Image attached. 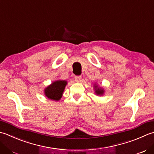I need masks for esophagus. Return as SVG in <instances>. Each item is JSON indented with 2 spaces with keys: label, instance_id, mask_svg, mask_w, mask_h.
<instances>
[{
  "label": "esophagus",
  "instance_id": "1",
  "mask_svg": "<svg viewBox=\"0 0 154 154\" xmlns=\"http://www.w3.org/2000/svg\"><path fill=\"white\" fill-rule=\"evenodd\" d=\"M75 80L76 82H80L81 80V76L79 75V76H75Z\"/></svg>",
  "mask_w": 154,
  "mask_h": 154
}]
</instances>
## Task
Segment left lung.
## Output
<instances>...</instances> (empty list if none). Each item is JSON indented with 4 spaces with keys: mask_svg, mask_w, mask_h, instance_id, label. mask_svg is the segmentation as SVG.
Here are the masks:
<instances>
[{
    "mask_svg": "<svg viewBox=\"0 0 154 154\" xmlns=\"http://www.w3.org/2000/svg\"><path fill=\"white\" fill-rule=\"evenodd\" d=\"M97 87V86H95V88ZM95 93H97V95H102L103 93V90L101 89H96L95 90Z\"/></svg>",
    "mask_w": 154,
    "mask_h": 154,
    "instance_id": "8db88e82",
    "label": "left lung"
}]
</instances>
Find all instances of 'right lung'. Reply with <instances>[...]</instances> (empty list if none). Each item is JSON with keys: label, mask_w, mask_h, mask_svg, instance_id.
<instances>
[{"label": "right lung", "mask_w": 154, "mask_h": 154, "mask_svg": "<svg viewBox=\"0 0 154 154\" xmlns=\"http://www.w3.org/2000/svg\"><path fill=\"white\" fill-rule=\"evenodd\" d=\"M66 85H67V81H65L60 80L55 81L45 89V95L52 100L59 101L62 97L63 92L64 91Z\"/></svg>", "instance_id": "add662e5"}]
</instances>
